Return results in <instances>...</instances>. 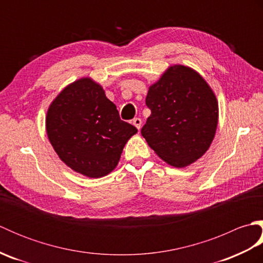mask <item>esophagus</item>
Returning a JSON list of instances; mask_svg holds the SVG:
<instances>
[{
	"label": "esophagus",
	"instance_id": "1",
	"mask_svg": "<svg viewBox=\"0 0 263 263\" xmlns=\"http://www.w3.org/2000/svg\"><path fill=\"white\" fill-rule=\"evenodd\" d=\"M132 123H133V125H135V126L138 128V130H140V127H141V123H142L141 119H139V117H136V119H133Z\"/></svg>",
	"mask_w": 263,
	"mask_h": 263
}]
</instances>
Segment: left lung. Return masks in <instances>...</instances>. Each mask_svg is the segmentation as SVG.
Wrapping results in <instances>:
<instances>
[{"mask_svg":"<svg viewBox=\"0 0 263 263\" xmlns=\"http://www.w3.org/2000/svg\"><path fill=\"white\" fill-rule=\"evenodd\" d=\"M152 110L141 135L155 153L172 166L184 167L208 148L218 123L216 96L194 70L174 65L149 88Z\"/></svg>","mask_w":263,"mask_h":263,"instance_id":"obj_1","label":"left lung"}]
</instances>
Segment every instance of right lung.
<instances>
[{
  "label": "right lung",
  "mask_w": 263,
  "mask_h": 263,
  "mask_svg": "<svg viewBox=\"0 0 263 263\" xmlns=\"http://www.w3.org/2000/svg\"><path fill=\"white\" fill-rule=\"evenodd\" d=\"M49 141L59 157L88 177H102L119 163L137 127L121 120L103 88L85 78L66 87L49 106Z\"/></svg>",
  "instance_id": "obj_1"
}]
</instances>
